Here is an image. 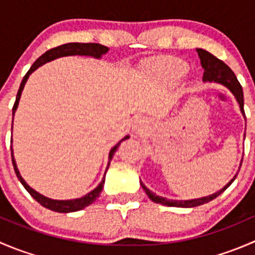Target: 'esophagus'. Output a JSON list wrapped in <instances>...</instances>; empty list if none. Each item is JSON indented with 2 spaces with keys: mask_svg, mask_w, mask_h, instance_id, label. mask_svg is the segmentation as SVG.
<instances>
[{
  "mask_svg": "<svg viewBox=\"0 0 255 255\" xmlns=\"http://www.w3.org/2000/svg\"><path fill=\"white\" fill-rule=\"evenodd\" d=\"M146 125H148V123H146V121L144 120V118H137L134 122L135 130H138V132H143V130L145 129Z\"/></svg>",
  "mask_w": 255,
  "mask_h": 255,
  "instance_id": "obj_1",
  "label": "esophagus"
}]
</instances>
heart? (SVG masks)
Segmentation results:
<instances>
[{"instance_id": "obj_1", "label": "heart", "mask_w": 255, "mask_h": 255, "mask_svg": "<svg viewBox=\"0 0 255 255\" xmlns=\"http://www.w3.org/2000/svg\"><path fill=\"white\" fill-rule=\"evenodd\" d=\"M154 69L163 75L168 76V78L177 79L185 75V73L187 71V65L180 59L165 58L156 60L154 63Z\"/></svg>"}]
</instances>
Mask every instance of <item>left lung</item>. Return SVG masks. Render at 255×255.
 I'll return each instance as SVG.
<instances>
[{
    "instance_id": "obj_1",
    "label": "left lung",
    "mask_w": 255,
    "mask_h": 255,
    "mask_svg": "<svg viewBox=\"0 0 255 255\" xmlns=\"http://www.w3.org/2000/svg\"><path fill=\"white\" fill-rule=\"evenodd\" d=\"M197 54H199L200 61H201V66L204 68V80L205 81H215L220 82V84L225 85L226 87L232 91V94L235 95L236 99H237L239 107H241V111L243 113V116H246L244 113V99H243V90H242L241 84L236 78L235 73L231 70V68L228 65H226L222 60H220L218 58H216L215 55H212L208 51L204 50V49H196ZM242 165V164H241ZM237 176V175H236ZM236 176L223 187L222 190H220L218 192L210 195V196L202 197V199H196V200H189V201H175V200H168L164 199V197L158 196V195L153 194L149 189H146L145 186L140 182L143 190L145 191V194L148 195L149 199L153 202L156 204L165 205V206H171V207H196L201 206V205L207 204V202L212 201L213 199H216L217 196H220L233 181H235Z\"/></svg>"
}]
</instances>
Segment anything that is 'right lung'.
<instances>
[{
	"instance_id": "obj_1",
	"label": "right lung",
	"mask_w": 255,
	"mask_h": 255,
	"mask_svg": "<svg viewBox=\"0 0 255 255\" xmlns=\"http://www.w3.org/2000/svg\"><path fill=\"white\" fill-rule=\"evenodd\" d=\"M107 50H109V48L105 47V45L97 44V43H66V44L59 45V47L49 49L48 51H45L43 55H40L39 58H38L37 60L33 63V65L30 66V69L28 70V73L24 75L22 82H20V86H19V89H18L17 96H16V101H14L13 109H12V123H13V115L17 110L18 102H19V97H20V94H22L23 87H24V84L27 82V79L29 78L30 74H32L34 70H37L40 65L48 63V61L54 60V59H56V58H60V56H66V55H90V56H94V58H101L102 54H106ZM127 138H128V135L127 137L123 138L121 142H123V140L127 139ZM121 142L118 144H116V145L111 149V151H110L109 165H107V169H109L110 161L112 160L113 154H115V151L118 149ZM11 143H12V140H11ZM11 155H12V164H13L16 175L18 177V180L22 182V185L24 186V189L27 190V191L30 194V196H32L35 201L39 202L43 207L49 208V210H51V211H55V212L66 213V212H75V211L82 210V208H85L86 206H89V205H91L92 202H94L95 200L100 196L102 189H104L105 176H104V179H102L101 184H100L96 189L92 190L91 192H89L87 195H85L84 197H80V199H75V200H68V201L50 200V199H48V197H44L43 195L38 194V192L34 191L33 189H30V187L27 185V182L22 179V176L19 175V171H18V169H17L16 161H14V159H13V150H12V146H11ZM107 169H106V171H107ZM105 175H106V173H105Z\"/></svg>"
}]
</instances>
